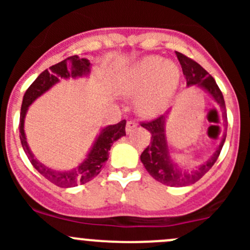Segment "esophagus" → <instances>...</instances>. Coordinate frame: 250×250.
Instances as JSON below:
<instances>
[{
  "mask_svg": "<svg viewBox=\"0 0 250 250\" xmlns=\"http://www.w3.org/2000/svg\"><path fill=\"white\" fill-rule=\"evenodd\" d=\"M137 125H138L137 121L129 120L127 122V125H125V130H127V133H132L133 130H134L135 128H137Z\"/></svg>",
  "mask_w": 250,
  "mask_h": 250,
  "instance_id": "1",
  "label": "esophagus"
}]
</instances>
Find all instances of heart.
<instances>
[{"mask_svg": "<svg viewBox=\"0 0 250 250\" xmlns=\"http://www.w3.org/2000/svg\"><path fill=\"white\" fill-rule=\"evenodd\" d=\"M180 80V69L158 55H150L125 70L117 82V90L132 97L137 95V107L141 115L152 116L162 109Z\"/></svg>", "mask_w": 250, "mask_h": 250, "instance_id": "1", "label": "heart"}]
</instances>
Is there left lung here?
Segmentation results:
<instances>
[{
	"mask_svg": "<svg viewBox=\"0 0 250 250\" xmlns=\"http://www.w3.org/2000/svg\"><path fill=\"white\" fill-rule=\"evenodd\" d=\"M176 57L180 62L183 74L186 78V84H200L203 89H206L214 98V100L220 105V107L223 109L224 118H225V121L228 120L223 93H221L220 88L216 84L215 80L198 62H196L191 58L186 57V55L181 54L179 52H176ZM165 118L166 116L162 115L153 118V120L140 122L141 127H144L151 133L150 145H147V147L140 155L141 162H143L145 169L155 180L160 181L165 185L173 186V188H181V186L195 184L196 181L202 178L204 174L208 173L209 169L214 166V163L216 162L221 152V148L224 146V143H225L226 134H224V138L221 140L220 145H219L218 150L214 152V155L204 165L198 167L193 172H183L170 160L167 139H166L165 134Z\"/></svg>",
	"mask_w": 250,
	"mask_h": 250,
	"instance_id": "1",
	"label": "left lung"
}]
</instances>
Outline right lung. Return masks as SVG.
I'll list each match as a JSON object with an SVG mask.
<instances>
[{
    "label": "right lung",
    "instance_id": "right-lung-1",
    "mask_svg": "<svg viewBox=\"0 0 250 250\" xmlns=\"http://www.w3.org/2000/svg\"><path fill=\"white\" fill-rule=\"evenodd\" d=\"M89 65L90 62L87 59H82L77 55L66 58L62 62L50 66L49 70H44L32 82V84L27 88L24 94V99H22L19 122L20 141H21L22 148H24L27 158L35 167V169L42 176H44L47 180H49L50 183L60 186V188H74V186L80 185V184L82 185V184H85L92 180V179H94L98 174L102 172L103 165L109 158V150L111 148V145L116 140L125 135V120H122L117 125L104 128L99 134V137H98L97 141L94 143V145H93L87 158L78 166L76 169H72L70 172H58V170L47 168L46 166L40 163L34 157L31 150L29 148V145L26 143V137H25L24 133V118L25 115H26L27 107L32 104V102L36 98L43 94L53 84L59 82V78L77 77L82 76V75H87L89 72Z\"/></svg>",
    "mask_w": 250,
    "mask_h": 250
}]
</instances>
